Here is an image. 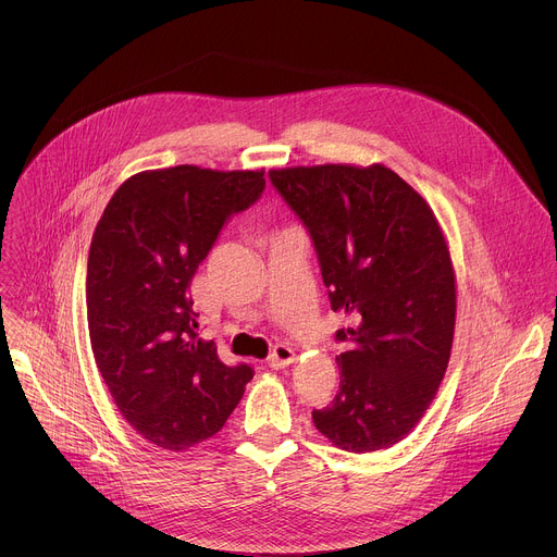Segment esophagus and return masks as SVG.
I'll list each match as a JSON object with an SVG mask.
<instances>
[{
  "mask_svg": "<svg viewBox=\"0 0 557 557\" xmlns=\"http://www.w3.org/2000/svg\"><path fill=\"white\" fill-rule=\"evenodd\" d=\"M293 359H295L293 348L286 346V344H277V346L271 350V355L267 357V363H269L271 368H286L288 363H293Z\"/></svg>",
  "mask_w": 557,
  "mask_h": 557,
  "instance_id": "1",
  "label": "esophagus"
}]
</instances>
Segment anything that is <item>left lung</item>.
<instances>
[{"instance_id": "8db88e82", "label": "left lung", "mask_w": 557, "mask_h": 557, "mask_svg": "<svg viewBox=\"0 0 557 557\" xmlns=\"http://www.w3.org/2000/svg\"><path fill=\"white\" fill-rule=\"evenodd\" d=\"M306 226L333 310L350 326L335 339V399L312 423L346 451L399 443L425 414L445 374L456 282L428 202L383 165L269 172Z\"/></svg>"}]
</instances>
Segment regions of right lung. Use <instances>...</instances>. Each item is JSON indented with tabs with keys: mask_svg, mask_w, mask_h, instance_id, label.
Masks as SVG:
<instances>
[{
	"mask_svg": "<svg viewBox=\"0 0 557 557\" xmlns=\"http://www.w3.org/2000/svg\"><path fill=\"white\" fill-rule=\"evenodd\" d=\"M264 187V172H143L97 224L86 280L97 368L127 423L163 449L220 432L253 379L251 366H226L198 339L189 284L231 215Z\"/></svg>",
	"mask_w": 557,
	"mask_h": 557,
	"instance_id": "add662e5",
	"label": "right lung"
}]
</instances>
